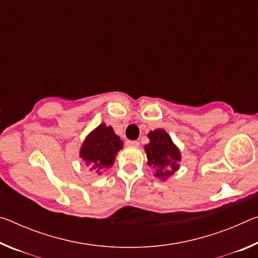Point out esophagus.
Here are the masks:
<instances>
[{"instance_id":"34e87169","label":"esophagus","mask_w":258,"mask_h":258,"mask_svg":"<svg viewBox=\"0 0 258 258\" xmlns=\"http://www.w3.org/2000/svg\"><path fill=\"white\" fill-rule=\"evenodd\" d=\"M126 146L127 147H139L140 143H139V141H135V140H127V141H126Z\"/></svg>"}]
</instances>
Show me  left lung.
Here are the masks:
<instances>
[{"mask_svg":"<svg viewBox=\"0 0 258 258\" xmlns=\"http://www.w3.org/2000/svg\"><path fill=\"white\" fill-rule=\"evenodd\" d=\"M149 145L145 146L148 156V165L156 169V176L166 178L178 169L181 155L174 146L172 139L164 130H155L148 135Z\"/></svg>","mask_w":258,"mask_h":258,"instance_id":"obj_1","label":"left lung"}]
</instances>
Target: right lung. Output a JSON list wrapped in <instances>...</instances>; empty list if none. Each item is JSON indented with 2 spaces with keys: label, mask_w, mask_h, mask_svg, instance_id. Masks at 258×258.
I'll return each instance as SVG.
<instances>
[{
  "label": "right lung",
  "mask_w": 258,
  "mask_h": 258,
  "mask_svg": "<svg viewBox=\"0 0 258 258\" xmlns=\"http://www.w3.org/2000/svg\"><path fill=\"white\" fill-rule=\"evenodd\" d=\"M121 148L123 141L115 134L111 126L101 124L83 143L81 157L90 166V171L100 174L103 169L111 167L117 152Z\"/></svg>",
  "instance_id": "1"
}]
</instances>
